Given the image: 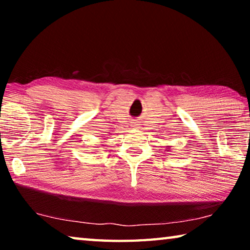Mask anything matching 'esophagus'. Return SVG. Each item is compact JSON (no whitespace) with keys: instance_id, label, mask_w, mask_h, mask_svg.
<instances>
[{"instance_id":"obj_1","label":"esophagus","mask_w":250,"mask_h":250,"mask_svg":"<svg viewBox=\"0 0 250 250\" xmlns=\"http://www.w3.org/2000/svg\"><path fill=\"white\" fill-rule=\"evenodd\" d=\"M135 128H138V126H135Z\"/></svg>"}]
</instances>
